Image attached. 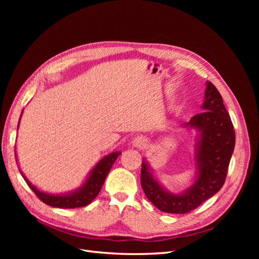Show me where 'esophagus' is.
<instances>
[{"label": "esophagus", "mask_w": 259, "mask_h": 259, "mask_svg": "<svg viewBox=\"0 0 259 259\" xmlns=\"http://www.w3.org/2000/svg\"><path fill=\"white\" fill-rule=\"evenodd\" d=\"M147 145V139L143 136H137L133 139V146L136 148H144Z\"/></svg>", "instance_id": "esophagus-1"}]
</instances>
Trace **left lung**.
Returning a JSON list of instances; mask_svg holds the SVG:
<instances>
[{
	"instance_id": "1",
	"label": "left lung",
	"mask_w": 259,
	"mask_h": 259,
	"mask_svg": "<svg viewBox=\"0 0 259 259\" xmlns=\"http://www.w3.org/2000/svg\"><path fill=\"white\" fill-rule=\"evenodd\" d=\"M204 111L192 116L184 127L199 132L195 145L194 183L180 194L166 191L151 173L146 160L142 164L143 190L156 208L170 214H186L200 206L222 189L225 184L231 155L236 145V134L223 97L215 85L206 83Z\"/></svg>"
}]
</instances>
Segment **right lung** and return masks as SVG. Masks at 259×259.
I'll use <instances>...</instances> for the list:
<instances>
[{
	"label": "right lung",
	"mask_w": 259,
	"mask_h": 259,
	"mask_svg": "<svg viewBox=\"0 0 259 259\" xmlns=\"http://www.w3.org/2000/svg\"><path fill=\"white\" fill-rule=\"evenodd\" d=\"M120 154L121 152H112L104 156V158L96 164L95 167L92 169L90 176L86 179V182L80 188H77L76 190L66 194H50L37 190L36 188L26 178V176L22 174V171L20 169L19 171L23 179L26 180L28 186L36 194V197L43 203H45V204L59 208L82 207L89 205L90 203H92V201L97 197L101 187L104 186L105 179L109 173V170L111 169L113 163Z\"/></svg>",
	"instance_id": "right-lung-1"
}]
</instances>
